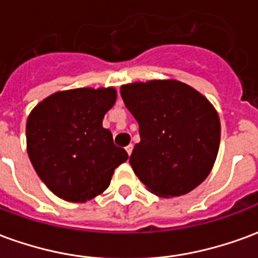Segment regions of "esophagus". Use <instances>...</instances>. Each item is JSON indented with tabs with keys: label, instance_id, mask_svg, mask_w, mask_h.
Here are the masks:
<instances>
[{
	"label": "esophagus",
	"instance_id": "1",
	"mask_svg": "<svg viewBox=\"0 0 258 258\" xmlns=\"http://www.w3.org/2000/svg\"><path fill=\"white\" fill-rule=\"evenodd\" d=\"M125 151H127V153H128V156H130V155L133 153V145L130 144L128 146H125Z\"/></svg>",
	"mask_w": 258,
	"mask_h": 258
}]
</instances>
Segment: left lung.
<instances>
[{
  "label": "left lung",
  "mask_w": 258,
  "mask_h": 258,
  "mask_svg": "<svg viewBox=\"0 0 258 258\" xmlns=\"http://www.w3.org/2000/svg\"><path fill=\"white\" fill-rule=\"evenodd\" d=\"M121 98L140 124L141 141L130 164L146 188L171 198L202 184L216 162L221 134L210 102L175 80L123 85Z\"/></svg>",
  "instance_id": "obj_1"
}]
</instances>
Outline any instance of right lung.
Instances as JSON below:
<instances>
[{"mask_svg":"<svg viewBox=\"0 0 258 258\" xmlns=\"http://www.w3.org/2000/svg\"><path fill=\"white\" fill-rule=\"evenodd\" d=\"M116 102L114 88L62 91L38 103L26 124L33 167L53 194L83 203L106 189L114 170L128 159L102 127Z\"/></svg>","mask_w":258,"mask_h":258,"instance_id":"1","label":"right lung"}]
</instances>
